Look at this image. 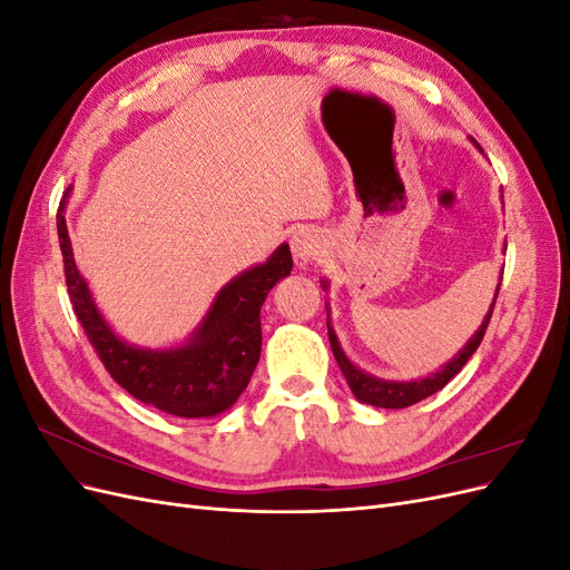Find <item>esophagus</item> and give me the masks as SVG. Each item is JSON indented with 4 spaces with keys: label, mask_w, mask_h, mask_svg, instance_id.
Here are the masks:
<instances>
[{
    "label": "esophagus",
    "mask_w": 570,
    "mask_h": 570,
    "mask_svg": "<svg viewBox=\"0 0 570 570\" xmlns=\"http://www.w3.org/2000/svg\"><path fill=\"white\" fill-rule=\"evenodd\" d=\"M289 247H292V256H295V264L304 268L306 264H312L314 256L318 254V239L312 233L302 230L292 235Z\"/></svg>",
    "instance_id": "esophagus-1"
}]
</instances>
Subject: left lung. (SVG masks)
<instances>
[{
	"mask_svg": "<svg viewBox=\"0 0 570 570\" xmlns=\"http://www.w3.org/2000/svg\"><path fill=\"white\" fill-rule=\"evenodd\" d=\"M497 295H499V287H497ZM497 295H494V302H497ZM492 308H494V304L490 306L485 321H482V325L478 327V333L454 356V361H450V364H446L442 371H438L435 375L423 377V381H413V383L381 381V377H373V375H368L364 371H358L352 364V361L344 356V352L340 350V342H337V337L333 333L331 323H327V337H331V347H333L337 366H340L342 375L347 377V383H350V387H352V392H354V396H356L358 402L371 404V406H381V409H406L411 404L425 400V396L435 394L438 390H442L465 366V361H469L473 356V352L480 347L482 335H485V331H488L490 318H492Z\"/></svg>",
	"mask_w": 570,
	"mask_h": 570,
	"instance_id": "8db88e82",
	"label": "left lung"
}]
</instances>
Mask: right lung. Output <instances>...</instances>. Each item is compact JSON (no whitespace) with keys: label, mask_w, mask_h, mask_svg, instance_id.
Listing matches in <instances>:
<instances>
[{"label":"right lung","mask_w":570,"mask_h":570,"mask_svg":"<svg viewBox=\"0 0 570 570\" xmlns=\"http://www.w3.org/2000/svg\"><path fill=\"white\" fill-rule=\"evenodd\" d=\"M71 189V187H68ZM57 209L63 275L76 318L114 381L135 400L180 419H206L230 409L247 387L262 356V304L268 289L292 271V254L281 245L266 264L245 271L223 287L199 331L178 350H135L120 342L101 318L88 283L76 268L63 206Z\"/></svg>","instance_id":"1"}]
</instances>
